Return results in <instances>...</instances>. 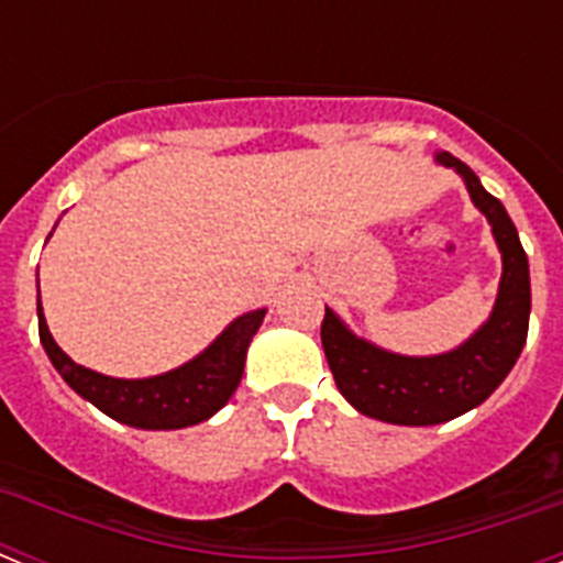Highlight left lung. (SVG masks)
I'll use <instances>...</instances> for the list:
<instances>
[{
	"label": "left lung",
	"mask_w": 563,
	"mask_h": 563,
	"mask_svg": "<svg viewBox=\"0 0 563 563\" xmlns=\"http://www.w3.org/2000/svg\"><path fill=\"white\" fill-rule=\"evenodd\" d=\"M465 177L471 200L487 217L501 251V285L494 316L460 350L437 357H402L352 335L327 310L321 343L335 386L361 415L395 426H437L485 402L514 369L530 324V267L516 225L494 194L454 154L437 157Z\"/></svg>",
	"instance_id": "8db88e82"
}]
</instances>
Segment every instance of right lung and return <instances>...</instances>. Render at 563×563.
<instances>
[{
	"label": "right lung",
	"instance_id": "right-lung-1",
	"mask_svg": "<svg viewBox=\"0 0 563 563\" xmlns=\"http://www.w3.org/2000/svg\"><path fill=\"white\" fill-rule=\"evenodd\" d=\"M262 318H265V310L245 312L200 357H194L191 363L168 375L146 377V380H118V377L98 375L69 361L67 352L49 335L47 321L42 316V298H38V338L58 375L112 420L154 431L197 426L231 400L245 372L247 346Z\"/></svg>",
	"mask_w": 563,
	"mask_h": 563
}]
</instances>
